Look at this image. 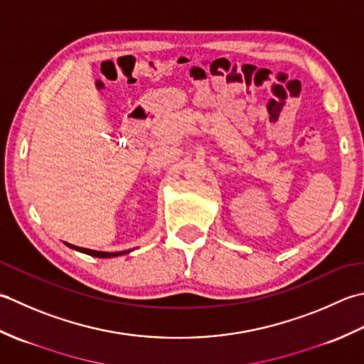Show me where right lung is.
I'll use <instances>...</instances> for the list:
<instances>
[{
	"mask_svg": "<svg viewBox=\"0 0 364 364\" xmlns=\"http://www.w3.org/2000/svg\"><path fill=\"white\" fill-rule=\"evenodd\" d=\"M65 245H68L69 248H73V250H77V251H81V253L89 255V256H95V257H116V256H121V255H125V253H130V251H121V253H105V251H95V250L80 248V247H75V245H70V243H65Z\"/></svg>",
	"mask_w": 364,
	"mask_h": 364,
	"instance_id": "obj_1",
	"label": "right lung"
}]
</instances>
